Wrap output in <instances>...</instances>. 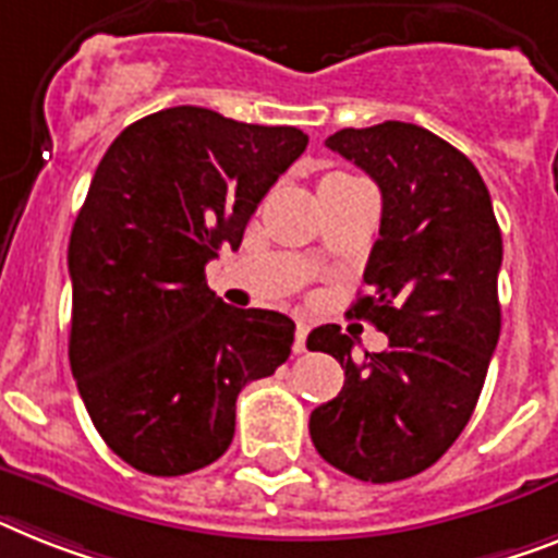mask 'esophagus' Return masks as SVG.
I'll return each instance as SVG.
<instances>
[{
  "instance_id": "1",
  "label": "esophagus",
  "mask_w": 558,
  "mask_h": 558,
  "mask_svg": "<svg viewBox=\"0 0 558 558\" xmlns=\"http://www.w3.org/2000/svg\"><path fill=\"white\" fill-rule=\"evenodd\" d=\"M307 322H296V342H293V351L305 353V342H307Z\"/></svg>"
}]
</instances>
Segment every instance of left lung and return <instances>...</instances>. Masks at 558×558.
Masks as SVG:
<instances>
[{"instance_id":"obj_1","label":"left lung","mask_w":558,"mask_h":558,"mask_svg":"<svg viewBox=\"0 0 558 558\" xmlns=\"http://www.w3.org/2000/svg\"><path fill=\"white\" fill-rule=\"evenodd\" d=\"M325 145L381 191L371 293L351 311L388 351L356 362L339 325L311 330L307 348L344 367L339 396L311 413V439L342 473L385 485L439 462L473 416L501 330V230L471 159L418 124L344 128Z\"/></svg>"}]
</instances>
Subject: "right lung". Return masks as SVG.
<instances>
[{
	"label": "right lung",
	"mask_w": 558,
	"mask_h": 558,
	"mask_svg": "<svg viewBox=\"0 0 558 558\" xmlns=\"http://www.w3.org/2000/svg\"><path fill=\"white\" fill-rule=\"evenodd\" d=\"M307 147L299 128L193 105L128 124L96 168L68 245L71 371L113 453L185 476L233 441L236 396L288 362L296 325L230 307L205 282Z\"/></svg>",
	"instance_id": "obj_1"
}]
</instances>
